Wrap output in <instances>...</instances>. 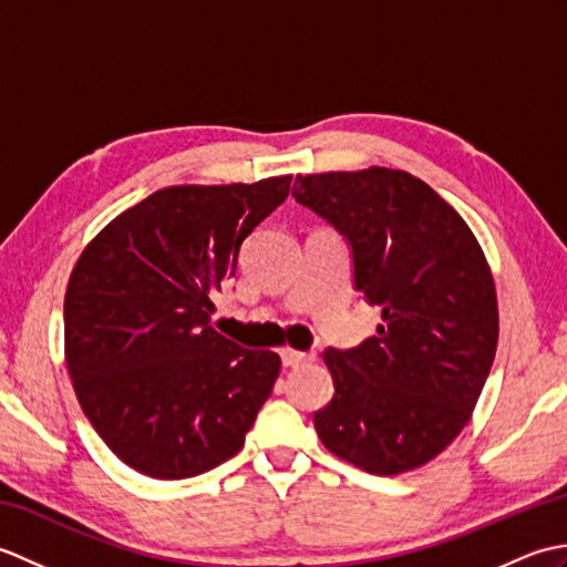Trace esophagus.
Instances as JSON below:
<instances>
[{
  "label": "esophagus",
  "mask_w": 567,
  "mask_h": 567,
  "mask_svg": "<svg viewBox=\"0 0 567 567\" xmlns=\"http://www.w3.org/2000/svg\"><path fill=\"white\" fill-rule=\"evenodd\" d=\"M280 358H282L285 368H302V365H309L317 360L315 353H302V351H295V348H282Z\"/></svg>",
  "instance_id": "1"
}]
</instances>
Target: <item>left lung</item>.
Listing matches in <instances>:
<instances>
[{
	"label": "left lung",
	"instance_id": "obj_1",
	"mask_svg": "<svg viewBox=\"0 0 567 567\" xmlns=\"http://www.w3.org/2000/svg\"><path fill=\"white\" fill-rule=\"evenodd\" d=\"M292 197L339 231L353 285L380 307L378 333L329 348L333 400L321 443L372 475L429 463L467 424L497 351L485 252L449 202L404 171L297 175Z\"/></svg>",
	"mask_w": 567,
	"mask_h": 567
}]
</instances>
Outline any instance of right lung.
<instances>
[{
	"label": "right lung",
	"mask_w": 567,
	"mask_h": 567,
	"mask_svg": "<svg viewBox=\"0 0 567 567\" xmlns=\"http://www.w3.org/2000/svg\"><path fill=\"white\" fill-rule=\"evenodd\" d=\"M290 183L165 187L82 250L63 307L68 372L94 431L138 473L185 480L221 465L270 396L280 355L216 333L209 315Z\"/></svg>",
	"instance_id": "right-lung-1"
}]
</instances>
